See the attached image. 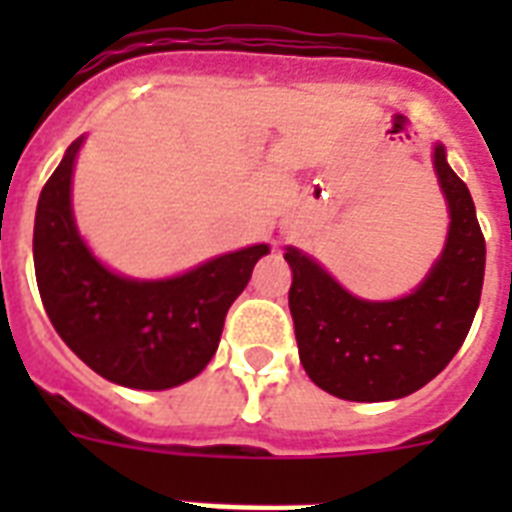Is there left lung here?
I'll return each mask as SVG.
<instances>
[{"mask_svg":"<svg viewBox=\"0 0 512 512\" xmlns=\"http://www.w3.org/2000/svg\"><path fill=\"white\" fill-rule=\"evenodd\" d=\"M433 170L449 209V233L425 279L396 300H364L297 247L289 311L305 374L345 401H393L428 385L460 350L484 287L486 241L468 185L433 146Z\"/></svg>","mask_w":512,"mask_h":512,"instance_id":"obj_1","label":"left lung"}]
</instances>
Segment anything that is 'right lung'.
<instances>
[{
    "label": "right lung",
    "mask_w": 512,
    "mask_h": 512,
    "mask_svg": "<svg viewBox=\"0 0 512 512\" xmlns=\"http://www.w3.org/2000/svg\"><path fill=\"white\" fill-rule=\"evenodd\" d=\"M76 138L39 193L34 268L52 327L100 377L135 390H167L212 361L225 313L268 244L217 255L170 279H130L92 255L76 228L71 180Z\"/></svg>",
    "instance_id": "obj_1"
}]
</instances>
